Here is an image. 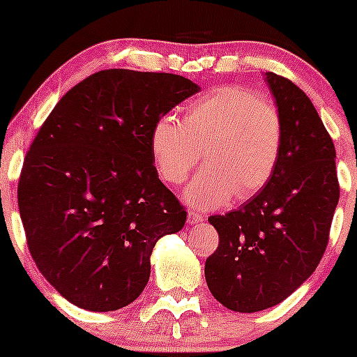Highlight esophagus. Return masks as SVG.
<instances>
[{
  "label": "esophagus",
  "mask_w": 357,
  "mask_h": 357,
  "mask_svg": "<svg viewBox=\"0 0 357 357\" xmlns=\"http://www.w3.org/2000/svg\"><path fill=\"white\" fill-rule=\"evenodd\" d=\"M204 221V218H202L200 214H197V212L193 211H188V222L190 225H199V222Z\"/></svg>",
  "instance_id": "esophagus-1"
}]
</instances>
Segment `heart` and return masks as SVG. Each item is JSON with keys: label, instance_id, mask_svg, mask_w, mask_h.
Segmentation results:
<instances>
[{"label": "heart", "instance_id": "obj_1", "mask_svg": "<svg viewBox=\"0 0 357 357\" xmlns=\"http://www.w3.org/2000/svg\"><path fill=\"white\" fill-rule=\"evenodd\" d=\"M285 131L280 112L245 86H225L188 107L185 121L164 115L152 131V155L160 178L181 185L207 162L186 188L185 199L218 208L236 195L261 192L278 169Z\"/></svg>", "mask_w": 357, "mask_h": 357}]
</instances>
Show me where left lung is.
Listing matches in <instances>:
<instances>
[{"instance_id":"left-lung-1","label":"left lung","mask_w":357,"mask_h":357,"mask_svg":"<svg viewBox=\"0 0 357 357\" xmlns=\"http://www.w3.org/2000/svg\"><path fill=\"white\" fill-rule=\"evenodd\" d=\"M266 81L285 131L278 169L242 207L208 218L219 245L205 280L236 312L280 304L314 273L340 197L333 142L311 100L282 75L266 72Z\"/></svg>"}]
</instances>
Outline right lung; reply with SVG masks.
<instances>
[{"mask_svg":"<svg viewBox=\"0 0 357 357\" xmlns=\"http://www.w3.org/2000/svg\"><path fill=\"white\" fill-rule=\"evenodd\" d=\"M199 89L167 72L100 70L39 128L20 172V218L41 275L77 307L131 304L157 240L185 226V207L153 165L152 131Z\"/></svg>","mask_w":357,"mask_h":357,"instance_id":"add662e5","label":"right lung"}]
</instances>
